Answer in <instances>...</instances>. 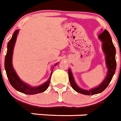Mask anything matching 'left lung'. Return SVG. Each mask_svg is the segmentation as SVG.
<instances>
[{
    "instance_id": "obj_1",
    "label": "left lung",
    "mask_w": 121,
    "mask_h": 121,
    "mask_svg": "<svg viewBox=\"0 0 121 121\" xmlns=\"http://www.w3.org/2000/svg\"><path fill=\"white\" fill-rule=\"evenodd\" d=\"M98 38L102 42V49L105 55V60L108 72L105 78L104 81L98 87L91 89L90 90H85L81 89L77 85L75 82L74 78L73 77L72 73L70 69L69 70V81L70 82L71 86L77 93L83 94L85 95H93L98 94L104 91L107 87L110 82L112 80L116 70V48L112 42L111 36L107 30H105L101 34H99Z\"/></svg>"
}]
</instances>
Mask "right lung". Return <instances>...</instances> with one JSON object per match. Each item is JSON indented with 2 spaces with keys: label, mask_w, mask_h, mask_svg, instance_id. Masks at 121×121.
<instances>
[{
  "label": "right lung",
  "mask_w": 121,
  "mask_h": 121,
  "mask_svg": "<svg viewBox=\"0 0 121 121\" xmlns=\"http://www.w3.org/2000/svg\"><path fill=\"white\" fill-rule=\"evenodd\" d=\"M18 32H19V30H16L14 32L13 35L12 36V38L11 39V40H9L7 44V54L5 55V62H4L5 70L7 78L9 79V82L11 84L12 86L16 90L20 91L21 93H23L26 95H35V94L42 93L46 91L49 87V83H50L51 77L52 75V70L51 73L50 77L46 82L44 83L42 85L37 86V87H31L30 86L28 85L27 84L23 82L19 78V77L16 74L15 70L13 69V64H12V58H13L14 47V44H15ZM58 63H56L55 65H56Z\"/></svg>",
  "instance_id": "1"
}]
</instances>
